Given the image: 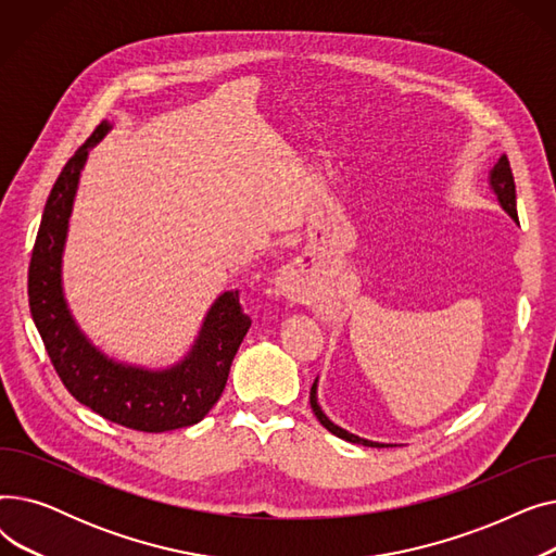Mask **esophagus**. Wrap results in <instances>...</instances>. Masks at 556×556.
Segmentation results:
<instances>
[{"mask_svg": "<svg viewBox=\"0 0 556 556\" xmlns=\"http://www.w3.org/2000/svg\"><path fill=\"white\" fill-rule=\"evenodd\" d=\"M313 286H315V275L311 263L306 261H298L290 263V266L283 270V275L279 277V288L281 293L288 298H308L313 295Z\"/></svg>", "mask_w": 556, "mask_h": 556, "instance_id": "34e87169", "label": "esophagus"}]
</instances>
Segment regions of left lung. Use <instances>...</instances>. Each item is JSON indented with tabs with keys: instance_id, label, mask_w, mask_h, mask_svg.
Here are the masks:
<instances>
[{
	"instance_id": "left-lung-1",
	"label": "left lung",
	"mask_w": 556,
	"mask_h": 556,
	"mask_svg": "<svg viewBox=\"0 0 556 556\" xmlns=\"http://www.w3.org/2000/svg\"><path fill=\"white\" fill-rule=\"evenodd\" d=\"M489 182H491V189L495 191V195H498V200H501V204H503V210H505V212H507V214L518 223V214H516V185H514V173H511V166H509L507 155H503V157L498 160V164L493 166ZM315 388H317V381H315V383H313V388H311V407H313L315 417L319 419V424H323L329 432H333L336 437H340V440H344V442H352V444L376 446V448L388 446V444H376V442L361 440V437H356V434H352V432H346V430L338 428L336 424H331V421L327 419V415H325L323 410H319L317 396H315Z\"/></svg>"
}]
</instances>
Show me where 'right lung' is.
Listing matches in <instances>:
<instances>
[{
  "instance_id": "add662e5",
  "label": "right lung",
  "mask_w": 556,
  "mask_h": 556,
  "mask_svg": "<svg viewBox=\"0 0 556 556\" xmlns=\"http://www.w3.org/2000/svg\"><path fill=\"white\" fill-rule=\"evenodd\" d=\"M108 128L101 122L85 139L49 193L28 263V306L58 378L78 403L132 430H178L198 424L220 399L252 319L243 313L239 290L223 293L207 313L191 354L166 371L114 363L78 331L63 298L61 256L80 168Z\"/></svg>"
}]
</instances>
